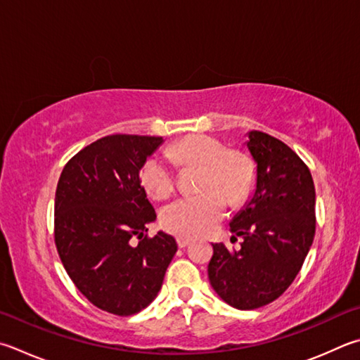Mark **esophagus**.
<instances>
[{"label":"esophagus","mask_w":360,"mask_h":360,"mask_svg":"<svg viewBox=\"0 0 360 360\" xmlns=\"http://www.w3.org/2000/svg\"><path fill=\"white\" fill-rule=\"evenodd\" d=\"M188 244H191V239H188V238H178L179 248H186Z\"/></svg>","instance_id":"1"}]
</instances>
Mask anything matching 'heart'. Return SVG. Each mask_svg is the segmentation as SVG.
I'll use <instances>...</instances> for the list:
<instances>
[{
  "label": "heart",
  "instance_id": "1",
  "mask_svg": "<svg viewBox=\"0 0 360 360\" xmlns=\"http://www.w3.org/2000/svg\"><path fill=\"white\" fill-rule=\"evenodd\" d=\"M168 155L181 167H202L200 191L163 209L162 225L181 238L211 233L226 215L228 201L239 205L253 187V167L245 154L228 151L224 143L206 135L186 136L168 148ZM165 155L154 154L143 163L140 179L148 195L163 200L174 191V169Z\"/></svg>",
  "mask_w": 360,
  "mask_h": 360
}]
</instances>
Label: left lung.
Returning <instances> with one entry per match:
<instances>
[{
	"mask_svg": "<svg viewBox=\"0 0 360 360\" xmlns=\"http://www.w3.org/2000/svg\"><path fill=\"white\" fill-rule=\"evenodd\" d=\"M247 136V149L257 163V184L230 221L231 233L244 243L239 250L212 244L207 266L214 291L239 310L259 309L282 296L304 264L316 226L309 167L271 135L252 130Z\"/></svg>",
	"mask_w": 360,
	"mask_h": 360,
	"instance_id": "obj_1",
	"label": "left lung"
}]
</instances>
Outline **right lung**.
Listing matches in <instances>:
<instances>
[{
  "instance_id": "add662e5",
  "label": "right lung",
  "mask_w": 360,
  "mask_h": 360,
  "mask_svg": "<svg viewBox=\"0 0 360 360\" xmlns=\"http://www.w3.org/2000/svg\"><path fill=\"white\" fill-rule=\"evenodd\" d=\"M162 143V136H103L77 153L58 181L55 244L61 263L78 291L113 315L146 309L178 250L167 233L145 234L158 215L140 172Z\"/></svg>"
}]
</instances>
